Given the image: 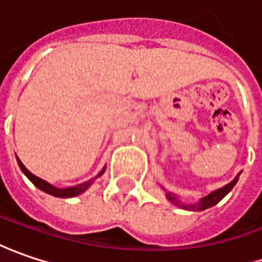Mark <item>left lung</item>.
<instances>
[{"label":"left lung","instance_id":"left-lung-1","mask_svg":"<svg viewBox=\"0 0 262 262\" xmlns=\"http://www.w3.org/2000/svg\"><path fill=\"white\" fill-rule=\"evenodd\" d=\"M237 180H239V174L234 177L233 180L230 182V183H227L226 186H223V188L217 189V190H214V192H211L210 195H207V196H204V198L201 199L199 202L196 204H183V202H180L179 198H177L174 193H171V192H167L165 193V196L167 199L170 201V202H173L174 205L177 207H180V208H183V210H189V211H202V210H207V208H210V207H214L215 204H219L220 201H222L232 189L233 186L237 183Z\"/></svg>","mask_w":262,"mask_h":262}]
</instances>
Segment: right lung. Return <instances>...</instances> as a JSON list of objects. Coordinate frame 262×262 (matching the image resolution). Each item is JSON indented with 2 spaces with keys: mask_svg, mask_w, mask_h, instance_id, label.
<instances>
[{
  "mask_svg": "<svg viewBox=\"0 0 262 262\" xmlns=\"http://www.w3.org/2000/svg\"><path fill=\"white\" fill-rule=\"evenodd\" d=\"M17 163H18V167L21 168V171L26 174V177H28L29 180H30L36 188L40 189V190H43L45 193H50V195H52V196H57V198H73V196H76V195H80V193H82V192H85L86 189L89 188V186L92 185V182H94V179H91V180H88V182H85V183H80V185H77V186H72V188H66V189L55 188V186L50 185L48 182L42 180V179L36 177L35 174H32V173H30L28 168L23 165V163H21L18 158H17ZM104 171H105V168H102V171H101L97 177L101 176Z\"/></svg>",
  "mask_w": 262,
  "mask_h": 262,
  "instance_id": "right-lung-1",
  "label": "right lung"
}]
</instances>
